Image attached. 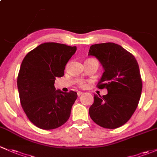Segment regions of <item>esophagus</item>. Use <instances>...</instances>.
Listing matches in <instances>:
<instances>
[{"label": "esophagus", "instance_id": "obj_1", "mask_svg": "<svg viewBox=\"0 0 157 157\" xmlns=\"http://www.w3.org/2000/svg\"><path fill=\"white\" fill-rule=\"evenodd\" d=\"M82 94H83V92H82L81 91H78V92H77V95H78V96H80V95H81Z\"/></svg>", "mask_w": 157, "mask_h": 157}]
</instances>
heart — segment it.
Wrapping results in <instances>:
<instances>
[{
    "mask_svg": "<svg viewBox=\"0 0 157 157\" xmlns=\"http://www.w3.org/2000/svg\"><path fill=\"white\" fill-rule=\"evenodd\" d=\"M76 83L80 87H82V88L86 86V82L83 80V79H77V80H76Z\"/></svg>",
    "mask_w": 157,
    "mask_h": 157,
    "instance_id": "1",
    "label": "heart"
}]
</instances>
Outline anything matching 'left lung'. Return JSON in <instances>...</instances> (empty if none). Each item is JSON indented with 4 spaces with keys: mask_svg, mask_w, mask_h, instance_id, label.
<instances>
[{
    "mask_svg": "<svg viewBox=\"0 0 157 157\" xmlns=\"http://www.w3.org/2000/svg\"><path fill=\"white\" fill-rule=\"evenodd\" d=\"M89 55L96 57L105 70L97 87L108 90L102 97L94 95L90 117L103 128L122 126L132 117L141 98L142 80L138 62L132 54L114 43L92 45Z\"/></svg>",
    "mask_w": 157,
    "mask_h": 157,
    "instance_id": "8db88e82",
    "label": "left lung"
}]
</instances>
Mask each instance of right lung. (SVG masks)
<instances>
[{"instance_id": "1", "label": "right lung", "mask_w": 157, "mask_h": 157, "mask_svg": "<svg viewBox=\"0 0 157 157\" xmlns=\"http://www.w3.org/2000/svg\"><path fill=\"white\" fill-rule=\"evenodd\" d=\"M76 50L66 44L44 43L22 60L17 77L20 103L29 120L40 128H56L70 117L77 92L56 90L54 83L56 77L64 76Z\"/></svg>"}]
</instances>
